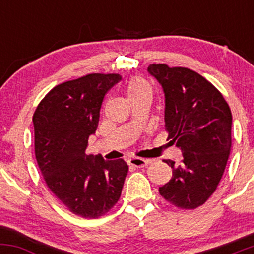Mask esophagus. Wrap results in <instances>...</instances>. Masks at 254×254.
<instances>
[{"label": "esophagus", "instance_id": "34e87169", "mask_svg": "<svg viewBox=\"0 0 254 254\" xmlns=\"http://www.w3.org/2000/svg\"><path fill=\"white\" fill-rule=\"evenodd\" d=\"M148 164H149V160L142 159V157H132V159L129 160V166H131V167H144Z\"/></svg>", "mask_w": 254, "mask_h": 254}]
</instances>
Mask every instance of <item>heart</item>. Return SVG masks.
Masks as SVG:
<instances>
[{
    "mask_svg": "<svg viewBox=\"0 0 254 254\" xmlns=\"http://www.w3.org/2000/svg\"><path fill=\"white\" fill-rule=\"evenodd\" d=\"M127 95L129 98L130 103L137 99L142 98H150L153 97V88L143 77L135 76L130 78V81L127 84Z\"/></svg>",
    "mask_w": 254,
    "mask_h": 254,
    "instance_id": "heart-1",
    "label": "heart"
}]
</instances>
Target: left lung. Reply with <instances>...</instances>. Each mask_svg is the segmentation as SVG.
<instances>
[{"label":"left lung","instance_id":"obj_1","mask_svg":"<svg viewBox=\"0 0 254 254\" xmlns=\"http://www.w3.org/2000/svg\"><path fill=\"white\" fill-rule=\"evenodd\" d=\"M148 71L165 92L167 139L183 151L179 165L164 160L173 176L159 192L176 208L196 209L222 179L232 148V112L220 90L191 69L154 63Z\"/></svg>","mask_w":254,"mask_h":254}]
</instances>
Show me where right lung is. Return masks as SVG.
I'll list each match as a JSON object with an SVG mask.
<instances>
[{
	"label": "right lung",
	"instance_id": "right-lung-1",
	"mask_svg": "<svg viewBox=\"0 0 254 254\" xmlns=\"http://www.w3.org/2000/svg\"><path fill=\"white\" fill-rule=\"evenodd\" d=\"M119 74H88L54 87L33 115L34 153L44 182L72 214L104 216L117 204L129 167L87 155L106 93Z\"/></svg>",
	"mask_w": 254,
	"mask_h": 254
}]
</instances>
